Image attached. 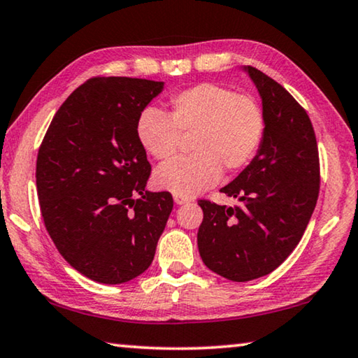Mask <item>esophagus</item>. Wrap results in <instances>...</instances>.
I'll return each instance as SVG.
<instances>
[{
    "mask_svg": "<svg viewBox=\"0 0 358 358\" xmlns=\"http://www.w3.org/2000/svg\"><path fill=\"white\" fill-rule=\"evenodd\" d=\"M173 202L177 205H185L189 202V197H185V196H173Z\"/></svg>",
    "mask_w": 358,
    "mask_h": 358,
    "instance_id": "obj_1",
    "label": "esophagus"
}]
</instances>
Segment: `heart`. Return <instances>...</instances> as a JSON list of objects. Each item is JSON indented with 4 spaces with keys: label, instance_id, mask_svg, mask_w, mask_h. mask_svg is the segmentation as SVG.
Listing matches in <instances>:
<instances>
[{
    "label": "heart",
    "instance_id": "heart-1",
    "mask_svg": "<svg viewBox=\"0 0 358 358\" xmlns=\"http://www.w3.org/2000/svg\"><path fill=\"white\" fill-rule=\"evenodd\" d=\"M262 131L264 117L256 101L208 82L172 96L167 117L147 108L136 124L142 148L159 161L175 156L180 136H192V155L167 162L153 175L157 189L185 197L215 185L221 172L241 171L256 153Z\"/></svg>",
    "mask_w": 358,
    "mask_h": 358
}]
</instances>
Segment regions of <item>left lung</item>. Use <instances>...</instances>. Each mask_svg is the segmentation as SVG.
I'll return each instance as SVG.
<instances>
[{"instance_id":"left-lung-1","label":"left lung","mask_w":358,"mask_h":358,"mask_svg":"<svg viewBox=\"0 0 358 358\" xmlns=\"http://www.w3.org/2000/svg\"><path fill=\"white\" fill-rule=\"evenodd\" d=\"M262 99L264 134L252 161L221 192L234 207L199 201L197 246L203 264L245 282L278 268L299 245L319 196L316 136L299 102L273 78L245 66Z\"/></svg>"}]
</instances>
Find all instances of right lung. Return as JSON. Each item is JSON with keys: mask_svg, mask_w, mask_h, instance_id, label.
<instances>
[{"mask_svg": "<svg viewBox=\"0 0 358 358\" xmlns=\"http://www.w3.org/2000/svg\"><path fill=\"white\" fill-rule=\"evenodd\" d=\"M162 90L164 82L145 78H90L41 143L36 186L45 229L71 266L96 282L142 275L173 208L171 192L145 191L151 166L136 134Z\"/></svg>", "mask_w": 358, "mask_h": 358, "instance_id": "add662e5", "label": "right lung"}]
</instances>
